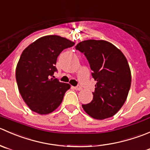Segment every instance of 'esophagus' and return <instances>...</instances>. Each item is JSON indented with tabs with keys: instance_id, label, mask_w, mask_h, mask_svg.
<instances>
[{
	"instance_id": "obj_1",
	"label": "esophagus",
	"mask_w": 150,
	"mask_h": 150,
	"mask_svg": "<svg viewBox=\"0 0 150 150\" xmlns=\"http://www.w3.org/2000/svg\"><path fill=\"white\" fill-rule=\"evenodd\" d=\"M74 89L76 90H81L82 88H81V87H80V86L79 85V86H76V87H74Z\"/></svg>"
}]
</instances>
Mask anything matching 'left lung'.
Here are the masks:
<instances>
[{
    "mask_svg": "<svg viewBox=\"0 0 150 150\" xmlns=\"http://www.w3.org/2000/svg\"><path fill=\"white\" fill-rule=\"evenodd\" d=\"M90 63L97 81L90 103L82 108L96 120L114 116L125 103L131 84V73L123 53L103 40H86L76 46Z\"/></svg>",
    "mask_w": 150,
    "mask_h": 150,
    "instance_id": "8db88e82",
    "label": "left lung"
}]
</instances>
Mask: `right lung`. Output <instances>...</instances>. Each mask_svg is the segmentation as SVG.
<instances>
[{
    "instance_id": "right-lung-1",
    "label": "right lung",
    "mask_w": 150,
    "mask_h": 150,
    "mask_svg": "<svg viewBox=\"0 0 150 150\" xmlns=\"http://www.w3.org/2000/svg\"><path fill=\"white\" fill-rule=\"evenodd\" d=\"M74 42L59 35H46L30 44L22 53L16 68L20 95L34 112L47 115L62 103L71 86L54 79L57 58Z\"/></svg>"
}]
</instances>
